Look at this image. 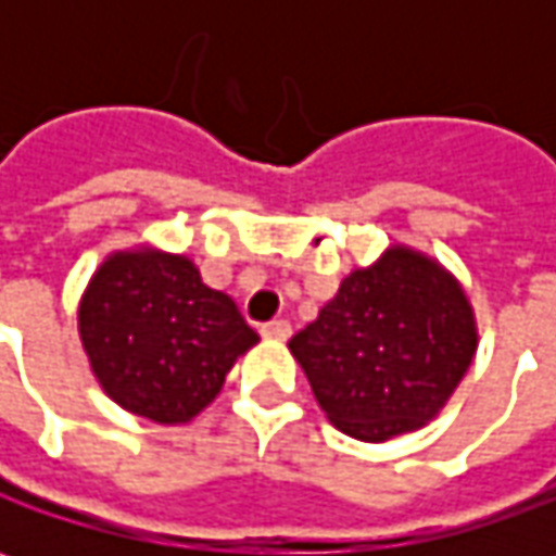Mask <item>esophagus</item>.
<instances>
[{
  "label": "esophagus",
  "mask_w": 556,
  "mask_h": 556,
  "mask_svg": "<svg viewBox=\"0 0 556 556\" xmlns=\"http://www.w3.org/2000/svg\"><path fill=\"white\" fill-rule=\"evenodd\" d=\"M260 333H263V337H268V340H288V337H290V321H285V318L266 321V325L260 328Z\"/></svg>",
  "instance_id": "esophagus-1"
}]
</instances>
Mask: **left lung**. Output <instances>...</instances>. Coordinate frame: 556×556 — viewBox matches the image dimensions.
I'll return each instance as SVG.
<instances>
[{
	"label": "left lung",
	"instance_id": "1",
	"mask_svg": "<svg viewBox=\"0 0 556 556\" xmlns=\"http://www.w3.org/2000/svg\"><path fill=\"white\" fill-rule=\"evenodd\" d=\"M288 346L337 430L387 442L439 415L473 362L477 325L445 268L393 247L343 278Z\"/></svg>",
	"mask_w": 556,
	"mask_h": 556
}]
</instances>
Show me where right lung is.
<instances>
[{
    "mask_svg": "<svg viewBox=\"0 0 556 556\" xmlns=\"http://www.w3.org/2000/svg\"><path fill=\"white\" fill-rule=\"evenodd\" d=\"M79 337L104 393L157 424L203 412L260 340L191 260L157 250L114 253L98 268L79 303Z\"/></svg>",
    "mask_w": 556,
    "mask_h": 556,
    "instance_id": "add662e5",
    "label": "right lung"
}]
</instances>
